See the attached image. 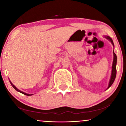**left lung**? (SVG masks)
Listing matches in <instances>:
<instances>
[{"instance_id": "left-lung-1", "label": "left lung", "mask_w": 126, "mask_h": 126, "mask_svg": "<svg viewBox=\"0 0 126 126\" xmlns=\"http://www.w3.org/2000/svg\"><path fill=\"white\" fill-rule=\"evenodd\" d=\"M104 37L106 39H107L108 40H109L111 42V44H112L113 47H114V43L112 40L111 39V38L109 37V36H104ZM113 62H112V70H111V77H110V79L109 81V83H108V86L107 88V89L109 88L111 85H112L113 82H114V80H115V77H116V73H117V70H116V65H117V56L116 54H115L114 53V50H113Z\"/></svg>"}]
</instances>
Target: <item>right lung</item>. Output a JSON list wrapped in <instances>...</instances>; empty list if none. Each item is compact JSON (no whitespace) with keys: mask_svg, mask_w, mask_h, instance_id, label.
Listing matches in <instances>:
<instances>
[{"mask_svg":"<svg viewBox=\"0 0 126 126\" xmlns=\"http://www.w3.org/2000/svg\"><path fill=\"white\" fill-rule=\"evenodd\" d=\"M10 83H11V84L12 85V86H13V88H14V89H15V90H16L17 91H18V92H21V93L23 94H24V95H27V96H31V95H33V94H27V93H25V92H22V91H21L19 90V89H18V88H17L16 87V86H15V85H13V83H12V82H11V81H10Z\"/></svg>","mask_w":126,"mask_h":126,"instance_id":"add662e5","label":"right lung"}]
</instances>
